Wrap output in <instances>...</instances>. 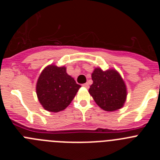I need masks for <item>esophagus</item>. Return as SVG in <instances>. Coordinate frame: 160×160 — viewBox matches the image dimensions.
Masks as SVG:
<instances>
[{
	"label": "esophagus",
	"mask_w": 160,
	"mask_h": 160,
	"mask_svg": "<svg viewBox=\"0 0 160 160\" xmlns=\"http://www.w3.org/2000/svg\"><path fill=\"white\" fill-rule=\"evenodd\" d=\"M82 87H85V88L88 89L89 88V84L87 82V83H84V84H82Z\"/></svg>",
	"instance_id": "obj_1"
}]
</instances>
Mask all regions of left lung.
I'll list each match as a JSON object with an SVG mask.
<instances>
[{"mask_svg":"<svg viewBox=\"0 0 160 160\" xmlns=\"http://www.w3.org/2000/svg\"><path fill=\"white\" fill-rule=\"evenodd\" d=\"M93 84L89 93L97 105L106 111H114L123 107L127 98V87L123 79L114 69L103 71L95 68L91 74Z\"/></svg>","mask_w":160,"mask_h":160,"instance_id":"obj_1","label":"left lung"}]
</instances>
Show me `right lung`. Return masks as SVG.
Wrapping results in <instances>:
<instances>
[{
    "label": "right lung",
    "mask_w": 160,
    "mask_h": 160,
    "mask_svg": "<svg viewBox=\"0 0 160 160\" xmlns=\"http://www.w3.org/2000/svg\"><path fill=\"white\" fill-rule=\"evenodd\" d=\"M81 86L66 73L65 66H46L38 78L36 86L38 98L45 110L59 112L70 105Z\"/></svg>",
    "instance_id": "right-lung-1"
}]
</instances>
